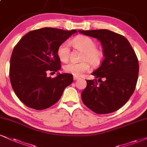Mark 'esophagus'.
<instances>
[{"label": "esophagus", "instance_id": "1", "mask_svg": "<svg viewBox=\"0 0 147 147\" xmlns=\"http://www.w3.org/2000/svg\"><path fill=\"white\" fill-rule=\"evenodd\" d=\"M78 79H79V77L75 76H74V80H78Z\"/></svg>", "mask_w": 147, "mask_h": 147}]
</instances>
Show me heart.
<instances>
[{"mask_svg": "<svg viewBox=\"0 0 147 147\" xmlns=\"http://www.w3.org/2000/svg\"><path fill=\"white\" fill-rule=\"evenodd\" d=\"M72 43L76 48L82 50V62H70L64 65L63 69L66 73L71 74L75 76H80L90 67L88 61L93 65L101 63L103 59L101 50L96 48V43L93 39L85 35H78L72 40ZM57 55L61 61H67L69 57V43L65 41L61 43L57 49Z\"/></svg>", "mask_w": 147, "mask_h": 147, "instance_id": "b5f03b06", "label": "heart"}]
</instances>
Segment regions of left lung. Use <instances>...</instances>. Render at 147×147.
Here are the masks:
<instances>
[{
  "mask_svg": "<svg viewBox=\"0 0 147 147\" xmlns=\"http://www.w3.org/2000/svg\"><path fill=\"white\" fill-rule=\"evenodd\" d=\"M96 38L103 48L104 59L91 74L98 79L86 80L81 94L85 106L97 114H108L119 110L134 92L139 64L134 50L124 36L106 29L78 30Z\"/></svg>",
  "mask_w": 147,
  "mask_h": 147,
  "instance_id": "left-lung-1",
  "label": "left lung"
}]
</instances>
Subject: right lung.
<instances>
[{
  "label": "right lung",
  "instance_id": "1",
  "mask_svg": "<svg viewBox=\"0 0 147 147\" xmlns=\"http://www.w3.org/2000/svg\"><path fill=\"white\" fill-rule=\"evenodd\" d=\"M77 32L42 28L28 32L14 47L10 60L11 84L26 106L35 110L50 108L73 82L71 74L58 73L52 78L47 73L61 69L57 49Z\"/></svg>",
  "mask_w": 147,
  "mask_h": 147
}]
</instances>
